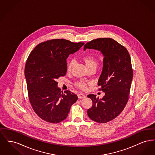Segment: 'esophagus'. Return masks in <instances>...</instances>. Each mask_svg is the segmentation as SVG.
Masks as SVG:
<instances>
[{"label":"esophagus","mask_w":155,"mask_h":155,"mask_svg":"<svg viewBox=\"0 0 155 155\" xmlns=\"http://www.w3.org/2000/svg\"><path fill=\"white\" fill-rule=\"evenodd\" d=\"M78 97L79 99H82V98H85L86 97V95L84 94H78Z\"/></svg>","instance_id":"1"}]
</instances>
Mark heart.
I'll return each instance as SVG.
<instances>
[{
  "mask_svg": "<svg viewBox=\"0 0 155 155\" xmlns=\"http://www.w3.org/2000/svg\"><path fill=\"white\" fill-rule=\"evenodd\" d=\"M83 60L85 61L87 66H96V59L92 56V55H85L83 57ZM74 60H71L68 64H67V71H70L71 67L73 66V64H74ZM76 85L79 87L80 88H85L86 87V83L84 81H78L76 83Z\"/></svg>",
  "mask_w": 155,
  "mask_h": 155,
  "instance_id": "1",
  "label": "heart"
}]
</instances>
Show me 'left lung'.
I'll return each instance as SVG.
<instances>
[{"instance_id": "1", "label": "left lung", "mask_w": 155, "mask_h": 155, "mask_svg": "<svg viewBox=\"0 0 155 155\" xmlns=\"http://www.w3.org/2000/svg\"><path fill=\"white\" fill-rule=\"evenodd\" d=\"M101 51L103 69L98 80L105 95L102 99L90 94L92 106L87 111L92 120L105 123L117 117L125 107L133 80V71L130 54L124 46L110 38H97L85 45L84 49Z\"/></svg>"}]
</instances>
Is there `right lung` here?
Masks as SVG:
<instances>
[{
	"mask_svg": "<svg viewBox=\"0 0 155 155\" xmlns=\"http://www.w3.org/2000/svg\"><path fill=\"white\" fill-rule=\"evenodd\" d=\"M84 45L52 39L38 45L28 58L24 73L29 100L37 115L46 122L58 123L65 120L78 99L70 91H61L56 80L66 74L68 56Z\"/></svg>",
	"mask_w": 155,
	"mask_h": 155,
	"instance_id": "right-lung-1",
	"label": "right lung"
}]
</instances>
